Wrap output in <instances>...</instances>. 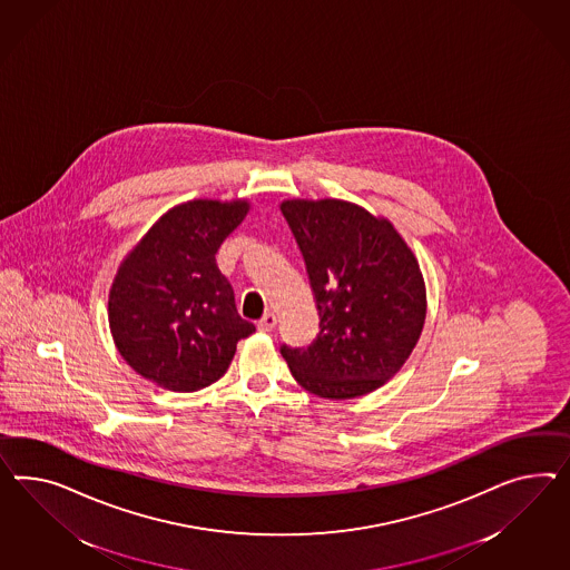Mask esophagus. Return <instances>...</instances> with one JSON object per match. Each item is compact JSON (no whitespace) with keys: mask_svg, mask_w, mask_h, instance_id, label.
Returning a JSON list of instances; mask_svg holds the SVG:
<instances>
[{"mask_svg":"<svg viewBox=\"0 0 570 570\" xmlns=\"http://www.w3.org/2000/svg\"><path fill=\"white\" fill-rule=\"evenodd\" d=\"M277 317L274 313H265L262 317V322H259V330L262 332H272L274 327H276Z\"/></svg>","mask_w":570,"mask_h":570,"instance_id":"esophagus-1","label":"esophagus"}]
</instances>
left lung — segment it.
Listing matches in <instances>:
<instances>
[{
    "label": "left lung",
    "instance_id": "1",
    "mask_svg": "<svg viewBox=\"0 0 570 570\" xmlns=\"http://www.w3.org/2000/svg\"><path fill=\"white\" fill-rule=\"evenodd\" d=\"M307 265L320 334L279 346L307 392L346 401L394 377L425 324V282L413 250L384 217L340 199L279 205Z\"/></svg>",
    "mask_w": 570,
    "mask_h": 570
}]
</instances>
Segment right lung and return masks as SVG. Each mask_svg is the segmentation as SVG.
Listing matches in <instances>:
<instances>
[{
  "label": "right lung",
  "mask_w": 570,
  "mask_h": 570,
  "mask_svg": "<svg viewBox=\"0 0 570 570\" xmlns=\"http://www.w3.org/2000/svg\"><path fill=\"white\" fill-rule=\"evenodd\" d=\"M246 200L197 199L159 217L109 291V330L124 361L154 384L197 392L230 367L255 325L236 311L216 253L245 219Z\"/></svg>",
  "instance_id": "1"
}]
</instances>
